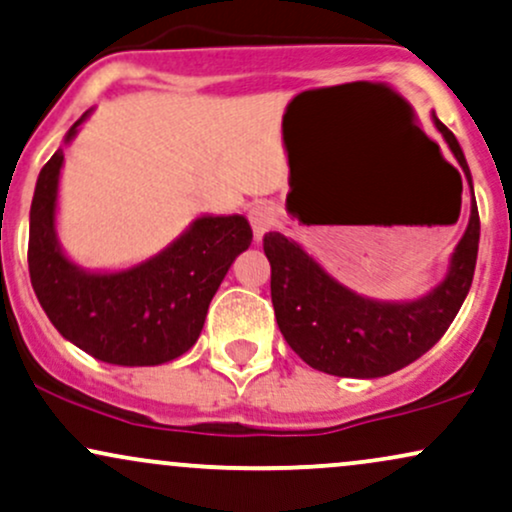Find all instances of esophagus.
Segmentation results:
<instances>
[{
  "label": "esophagus",
  "mask_w": 512,
  "mask_h": 512,
  "mask_svg": "<svg viewBox=\"0 0 512 512\" xmlns=\"http://www.w3.org/2000/svg\"><path fill=\"white\" fill-rule=\"evenodd\" d=\"M275 220H278V215H275V208L268 206V203H256V206L249 210V222L251 227H254L256 242H261L263 234L275 225Z\"/></svg>",
  "instance_id": "obj_1"
}]
</instances>
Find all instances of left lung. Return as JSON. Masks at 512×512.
I'll return each mask as SVG.
<instances>
[{
	"mask_svg": "<svg viewBox=\"0 0 512 512\" xmlns=\"http://www.w3.org/2000/svg\"><path fill=\"white\" fill-rule=\"evenodd\" d=\"M455 160L472 186V174L453 131L434 114ZM479 249V210L472 215L450 261L448 278L417 302L388 304L354 294L335 282L299 244L268 232L263 251L270 261V297L287 345L311 369L330 376L378 378L429 352L443 338L470 292Z\"/></svg>",
	"mask_w": 512,
	"mask_h": 512,
	"instance_id": "left-lung-1",
	"label": "left lung"
}]
</instances>
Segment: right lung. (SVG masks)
<instances>
[{
  "instance_id": "right-lung-1",
  "label": "right lung",
  "mask_w": 512,
  "mask_h": 512,
  "mask_svg": "<svg viewBox=\"0 0 512 512\" xmlns=\"http://www.w3.org/2000/svg\"><path fill=\"white\" fill-rule=\"evenodd\" d=\"M86 117V114H83ZM83 117L71 126L66 143ZM64 150L40 170L30 203L28 270L52 326L90 357L119 366L172 362L194 347L208 304L254 232L242 215L198 218L177 242L122 273H86L59 249L54 206Z\"/></svg>"
}]
</instances>
